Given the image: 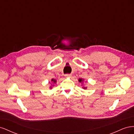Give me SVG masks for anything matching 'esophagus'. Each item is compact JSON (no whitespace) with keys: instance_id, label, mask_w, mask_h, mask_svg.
Here are the masks:
<instances>
[{"instance_id":"obj_1","label":"esophagus","mask_w":134,"mask_h":134,"mask_svg":"<svg viewBox=\"0 0 134 134\" xmlns=\"http://www.w3.org/2000/svg\"><path fill=\"white\" fill-rule=\"evenodd\" d=\"M65 76H66V77H71V74H65Z\"/></svg>"}]
</instances>
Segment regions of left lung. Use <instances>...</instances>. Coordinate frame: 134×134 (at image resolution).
<instances>
[{
  "label": "left lung",
  "mask_w": 134,
  "mask_h": 134,
  "mask_svg": "<svg viewBox=\"0 0 134 134\" xmlns=\"http://www.w3.org/2000/svg\"><path fill=\"white\" fill-rule=\"evenodd\" d=\"M82 81H83V80H82V79H79V82H82Z\"/></svg>",
  "instance_id": "8db88e82"
}]
</instances>
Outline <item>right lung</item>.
I'll return each instance as SVG.
<instances>
[{
    "label": "right lung",
    "mask_w": 134,
    "mask_h": 134,
    "mask_svg": "<svg viewBox=\"0 0 134 134\" xmlns=\"http://www.w3.org/2000/svg\"><path fill=\"white\" fill-rule=\"evenodd\" d=\"M51 81H52V82H53L54 83H56V80H55V79H54H54H52Z\"/></svg>",
    "instance_id": "right-lung-1"
}]
</instances>
